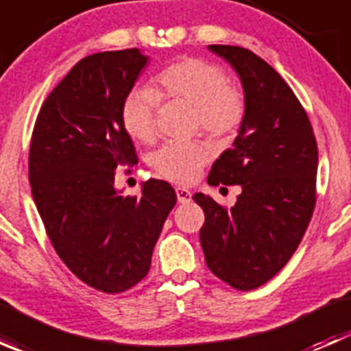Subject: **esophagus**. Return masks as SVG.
I'll return each instance as SVG.
<instances>
[{"label":"esophagus","instance_id":"34e87169","mask_svg":"<svg viewBox=\"0 0 351 351\" xmlns=\"http://www.w3.org/2000/svg\"><path fill=\"white\" fill-rule=\"evenodd\" d=\"M176 198H178L180 204H189L192 200V193H190V190L183 189V186H176Z\"/></svg>","mask_w":351,"mask_h":351}]
</instances>
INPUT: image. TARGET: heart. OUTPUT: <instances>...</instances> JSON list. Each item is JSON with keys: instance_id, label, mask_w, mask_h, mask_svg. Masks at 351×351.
<instances>
[{"instance_id": "1", "label": "heart", "mask_w": 351, "mask_h": 351, "mask_svg": "<svg viewBox=\"0 0 351 351\" xmlns=\"http://www.w3.org/2000/svg\"><path fill=\"white\" fill-rule=\"evenodd\" d=\"M158 91L136 86L123 98V129L132 139L151 143L156 137V112L162 98L183 100L193 105L197 125L217 139H231L246 119V98L229 83L222 66L198 58H185L156 74ZM214 154L210 143L202 139L171 141L151 158L154 171L175 183H190Z\"/></svg>"}]
</instances>
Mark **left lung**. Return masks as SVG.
I'll return each instance as SVG.
<instances>
[{"label":"left lung","mask_w":351,"mask_h":351,"mask_svg":"<svg viewBox=\"0 0 351 351\" xmlns=\"http://www.w3.org/2000/svg\"><path fill=\"white\" fill-rule=\"evenodd\" d=\"M238 71L246 98L234 146L212 165L210 185H241L234 207L195 193L200 244L212 274L246 292L295 253L316 207L317 144L300 101L267 61L238 45H210Z\"/></svg>","instance_id":"8db88e82"}]
</instances>
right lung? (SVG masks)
<instances>
[{
	"label": "right lung",
	"mask_w": 351,
	"mask_h": 351,
	"mask_svg": "<svg viewBox=\"0 0 351 351\" xmlns=\"http://www.w3.org/2000/svg\"><path fill=\"white\" fill-rule=\"evenodd\" d=\"M146 62L137 49L83 58L45 98L32 132L28 180L45 232L66 267L105 293L146 277L176 204L162 180H147L139 197L115 190V168L137 162L120 110Z\"/></svg>",
	"instance_id": "add662e5"
}]
</instances>
